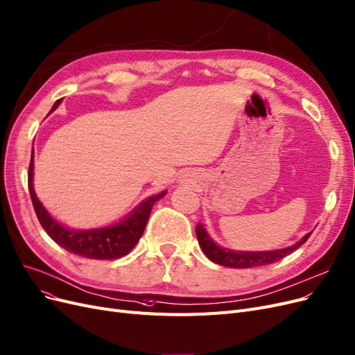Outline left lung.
Here are the masks:
<instances>
[{
    "mask_svg": "<svg viewBox=\"0 0 355 355\" xmlns=\"http://www.w3.org/2000/svg\"><path fill=\"white\" fill-rule=\"evenodd\" d=\"M195 232H197L200 247L204 251V254L209 257V260H211L216 264L232 267V268H248V267H259V266L276 263L279 260H282L284 257H286L292 251L300 248L311 235L310 232V234L305 235L301 241H298L295 245L288 247V248L252 252V251H234V250H226V248L218 247L217 243L209 236V234H207V230L204 229L202 225H197Z\"/></svg>",
    "mask_w": 355,
    "mask_h": 355,
    "instance_id": "left-lung-1",
    "label": "left lung"
}]
</instances>
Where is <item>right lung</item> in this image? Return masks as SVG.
<instances>
[{
  "label": "right lung",
  "instance_id": "right-lung-1",
  "mask_svg": "<svg viewBox=\"0 0 355 355\" xmlns=\"http://www.w3.org/2000/svg\"><path fill=\"white\" fill-rule=\"evenodd\" d=\"M60 103L61 100L55 101L50 113L54 112L60 105ZM28 185L36 217H38L40 223L45 229L46 234L50 235L51 239L55 243H58L61 248H64L71 254L87 257V259L92 260H114L129 254L144 234V229L150 218L153 205L166 195V191L157 195H151L150 198L144 200L137 209H133V211L129 216H126L123 220H120L116 225L98 229L78 230L60 225L57 220L53 218L51 214L45 210L42 202L36 197L33 189V150L28 172Z\"/></svg>",
  "mask_w": 355,
  "mask_h": 355
}]
</instances>
